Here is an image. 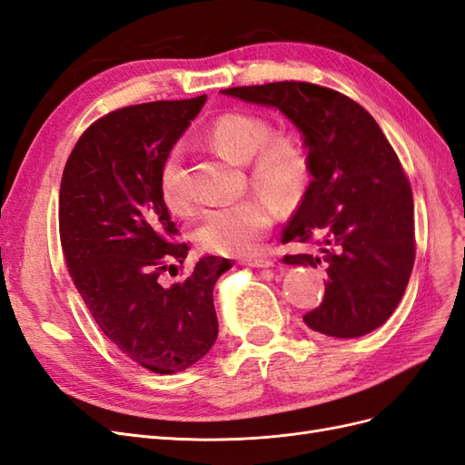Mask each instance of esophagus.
I'll use <instances>...</instances> for the list:
<instances>
[{"label": "esophagus", "mask_w": 465, "mask_h": 465, "mask_svg": "<svg viewBox=\"0 0 465 465\" xmlns=\"http://www.w3.org/2000/svg\"><path fill=\"white\" fill-rule=\"evenodd\" d=\"M246 265H252V267H262V270H265V267H273V262L270 260H263V258H256V260H244Z\"/></svg>", "instance_id": "obj_1"}]
</instances>
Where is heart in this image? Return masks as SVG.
Wrapping results in <instances>:
<instances>
[{"instance_id": "1", "label": "heart", "mask_w": 465, "mask_h": 465, "mask_svg": "<svg viewBox=\"0 0 465 465\" xmlns=\"http://www.w3.org/2000/svg\"><path fill=\"white\" fill-rule=\"evenodd\" d=\"M209 143L224 159L248 163L250 182L279 207L297 205L312 178V153L294 132H273L270 120L250 112L221 114L207 132ZM164 205L180 213L188 207L180 188V147H173L159 171ZM273 223L272 207L262 198H244L211 207L192 231L195 244L219 256H250Z\"/></svg>"}]
</instances>
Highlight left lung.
<instances>
[{
  "instance_id": "obj_1",
  "label": "left lung",
  "mask_w": 465,
  "mask_h": 465,
  "mask_svg": "<svg viewBox=\"0 0 465 465\" xmlns=\"http://www.w3.org/2000/svg\"><path fill=\"white\" fill-rule=\"evenodd\" d=\"M223 93L279 108L311 147L312 182L281 238L312 246L287 263L328 272L306 326L343 340L382 326L410 283L415 224L410 180L376 120L353 98L306 81Z\"/></svg>"
}]
</instances>
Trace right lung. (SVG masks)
I'll return each instance as SVG.
<instances>
[{
  "mask_svg": "<svg viewBox=\"0 0 465 465\" xmlns=\"http://www.w3.org/2000/svg\"><path fill=\"white\" fill-rule=\"evenodd\" d=\"M207 96L125 106L93 122L65 163L60 241L67 272L98 328L122 353L151 372L174 374L213 347L219 323L213 287L232 265L205 256L184 281L188 244L161 192L168 151Z\"/></svg>",
  "mask_w": 465,
  "mask_h": 465,
  "instance_id": "obj_1",
  "label": "right lung"
}]
</instances>
